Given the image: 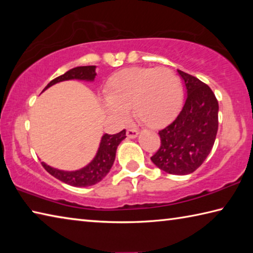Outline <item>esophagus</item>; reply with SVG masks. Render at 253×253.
Masks as SVG:
<instances>
[{
	"label": "esophagus",
	"instance_id": "1",
	"mask_svg": "<svg viewBox=\"0 0 253 253\" xmlns=\"http://www.w3.org/2000/svg\"><path fill=\"white\" fill-rule=\"evenodd\" d=\"M138 136V131L134 128H129V129H127V137L128 138H135V137Z\"/></svg>",
	"mask_w": 253,
	"mask_h": 253
}]
</instances>
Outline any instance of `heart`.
<instances>
[{
    "instance_id": "obj_1",
    "label": "heart",
    "mask_w": 253,
    "mask_h": 253,
    "mask_svg": "<svg viewBox=\"0 0 253 253\" xmlns=\"http://www.w3.org/2000/svg\"><path fill=\"white\" fill-rule=\"evenodd\" d=\"M104 107L110 116L123 121L131 108L144 125L157 128L176 115L182 100L178 77L169 68L131 67L115 74L105 89Z\"/></svg>"
}]
</instances>
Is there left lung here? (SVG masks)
<instances>
[{
    "mask_svg": "<svg viewBox=\"0 0 253 253\" xmlns=\"http://www.w3.org/2000/svg\"><path fill=\"white\" fill-rule=\"evenodd\" d=\"M177 71L187 96L175 121L158 131L161 146L151 160L166 173L187 175L203 164L215 142L219 104L208 84Z\"/></svg>",
    "mask_w": 253,
    "mask_h": 253,
    "instance_id": "obj_1",
    "label": "left lung"
}]
</instances>
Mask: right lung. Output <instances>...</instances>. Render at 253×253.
Segmentation results:
<instances>
[{
	"mask_svg": "<svg viewBox=\"0 0 253 253\" xmlns=\"http://www.w3.org/2000/svg\"><path fill=\"white\" fill-rule=\"evenodd\" d=\"M96 66H84V67H76L74 69H70L62 76H59L57 78L50 81L48 85L44 88L48 89L51 85L65 80L78 79V80H85V81H93L96 77ZM126 138V130L124 129L121 132H117L115 135L105 134L101 137L99 148H98L96 156L93 160L89 163L87 166L80 169L78 170H61L51 168L46 165L45 163L42 162V166L49 174L52 175L55 178L60 181L69 184L71 186L77 187H85L95 185L98 182H100L113 166L116 157V151L118 145L121 144L123 139Z\"/></svg>",
	"mask_w": 253,
	"mask_h": 253,
	"instance_id": "1",
	"label": "right lung"
}]
</instances>
